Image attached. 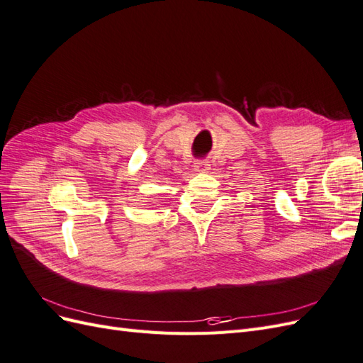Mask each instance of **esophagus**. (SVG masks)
<instances>
[{"mask_svg": "<svg viewBox=\"0 0 363 363\" xmlns=\"http://www.w3.org/2000/svg\"><path fill=\"white\" fill-rule=\"evenodd\" d=\"M195 171H207L208 169V162L207 160H196L195 164H194Z\"/></svg>", "mask_w": 363, "mask_h": 363, "instance_id": "1", "label": "esophagus"}]
</instances>
